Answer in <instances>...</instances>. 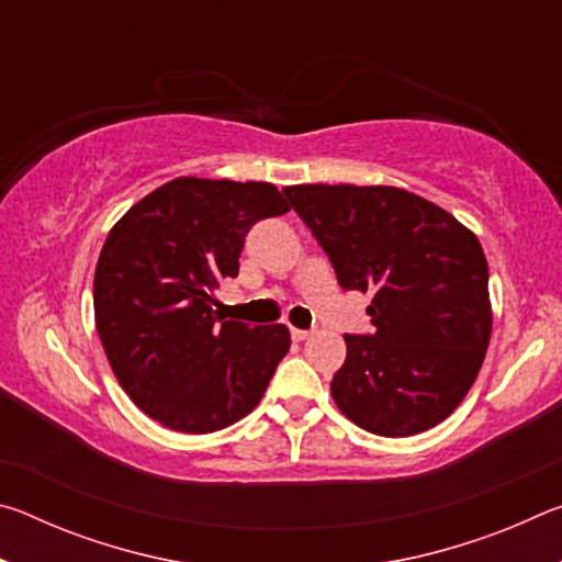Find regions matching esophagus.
<instances>
[{"mask_svg": "<svg viewBox=\"0 0 562 562\" xmlns=\"http://www.w3.org/2000/svg\"><path fill=\"white\" fill-rule=\"evenodd\" d=\"M310 335H312L310 329H294V327H292V339H294V341H304V339H310Z\"/></svg>", "mask_w": 562, "mask_h": 562, "instance_id": "obj_1", "label": "esophagus"}]
</instances>
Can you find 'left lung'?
<instances>
[{"label": "left lung", "instance_id": "8db88e82", "mask_svg": "<svg viewBox=\"0 0 562 562\" xmlns=\"http://www.w3.org/2000/svg\"><path fill=\"white\" fill-rule=\"evenodd\" d=\"M345 290L372 292V335H345L331 396L376 436L441 424L469 394L491 339L488 262L451 213L392 186L282 190Z\"/></svg>", "mask_w": 562, "mask_h": 562}]
</instances>
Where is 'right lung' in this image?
<instances>
[{
  "mask_svg": "<svg viewBox=\"0 0 562 562\" xmlns=\"http://www.w3.org/2000/svg\"><path fill=\"white\" fill-rule=\"evenodd\" d=\"M288 211L272 183L176 178L111 227L93 274L97 329L123 392L158 424L213 434L260 404L290 329L225 319L213 292L237 278L250 227Z\"/></svg>",
  "mask_w": 562,
  "mask_h": 562,
  "instance_id": "right-lung-1",
  "label": "right lung"
}]
</instances>
